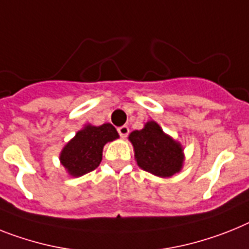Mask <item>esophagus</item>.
Masks as SVG:
<instances>
[{
	"mask_svg": "<svg viewBox=\"0 0 249 249\" xmlns=\"http://www.w3.org/2000/svg\"><path fill=\"white\" fill-rule=\"evenodd\" d=\"M118 133H120V136L122 139H126L129 133V128L127 126H121L120 128H118Z\"/></svg>",
	"mask_w": 249,
	"mask_h": 249,
	"instance_id": "esophagus-1",
	"label": "esophagus"
}]
</instances>
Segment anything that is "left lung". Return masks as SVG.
I'll return each instance as SVG.
<instances>
[{
	"instance_id": "1",
	"label": "left lung",
	"mask_w": 249,
	"mask_h": 249,
	"mask_svg": "<svg viewBox=\"0 0 249 249\" xmlns=\"http://www.w3.org/2000/svg\"><path fill=\"white\" fill-rule=\"evenodd\" d=\"M128 140L136 162L142 170L159 178H171L181 171L185 161L184 147L155 121H148L143 128L129 133Z\"/></svg>"
}]
</instances>
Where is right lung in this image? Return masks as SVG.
<instances>
[{"label":"right lung","mask_w":249,"mask_h":249,"mask_svg":"<svg viewBox=\"0 0 249 249\" xmlns=\"http://www.w3.org/2000/svg\"><path fill=\"white\" fill-rule=\"evenodd\" d=\"M117 139L120 135L110 123L102 126L88 123L64 146L59 160L70 176L79 178L99 166L104 145Z\"/></svg>","instance_id":"right-lung-1"}]
</instances>
